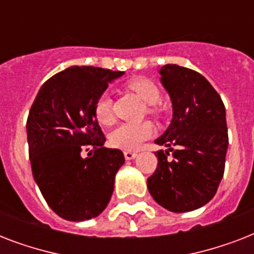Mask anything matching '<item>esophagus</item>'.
Here are the masks:
<instances>
[{
	"instance_id": "esophagus-1",
	"label": "esophagus",
	"mask_w": 254,
	"mask_h": 254,
	"mask_svg": "<svg viewBox=\"0 0 254 254\" xmlns=\"http://www.w3.org/2000/svg\"><path fill=\"white\" fill-rule=\"evenodd\" d=\"M124 157L127 161H131L137 157V153L135 151H124Z\"/></svg>"
}]
</instances>
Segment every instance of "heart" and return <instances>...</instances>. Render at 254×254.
Segmentation results:
<instances>
[{
	"label": "heart",
	"mask_w": 254,
	"mask_h": 254,
	"mask_svg": "<svg viewBox=\"0 0 254 254\" xmlns=\"http://www.w3.org/2000/svg\"><path fill=\"white\" fill-rule=\"evenodd\" d=\"M129 88L137 93L147 105H157L161 101V92L158 87L149 79L137 77L129 81ZM96 120L103 125L112 123V100L108 93H103L95 104ZM154 134V127L149 123L143 124H120L109 133V143L113 147L130 151L141 147L146 139Z\"/></svg>",
	"instance_id": "heart-1"
}]
</instances>
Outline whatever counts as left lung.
Returning a JSON list of instances; mask_svg holds the SVG:
<instances>
[{"instance_id": "obj_1", "label": "left lung", "mask_w": 254, "mask_h": 254, "mask_svg": "<svg viewBox=\"0 0 254 254\" xmlns=\"http://www.w3.org/2000/svg\"><path fill=\"white\" fill-rule=\"evenodd\" d=\"M159 75L171 100L173 119L154 141L167 150L154 153L158 166L147 179V189L163 208L189 212L215 196L224 174L228 149L225 107L209 81L196 71L166 64ZM169 151H173L171 161L167 159Z\"/></svg>"}]
</instances>
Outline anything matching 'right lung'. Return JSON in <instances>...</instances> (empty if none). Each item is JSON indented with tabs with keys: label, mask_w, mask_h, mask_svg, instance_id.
I'll return each instance as SVG.
<instances>
[{
	"label": "right lung",
	"mask_w": 254,
	"mask_h": 254,
	"mask_svg": "<svg viewBox=\"0 0 254 254\" xmlns=\"http://www.w3.org/2000/svg\"><path fill=\"white\" fill-rule=\"evenodd\" d=\"M121 71L73 65L42 85L26 124L31 171L50 208L69 221L99 216L124 165L123 151L104 147L95 104ZM85 146H93L87 159ZM88 150V149H87Z\"/></svg>",
	"instance_id": "add662e5"
}]
</instances>
